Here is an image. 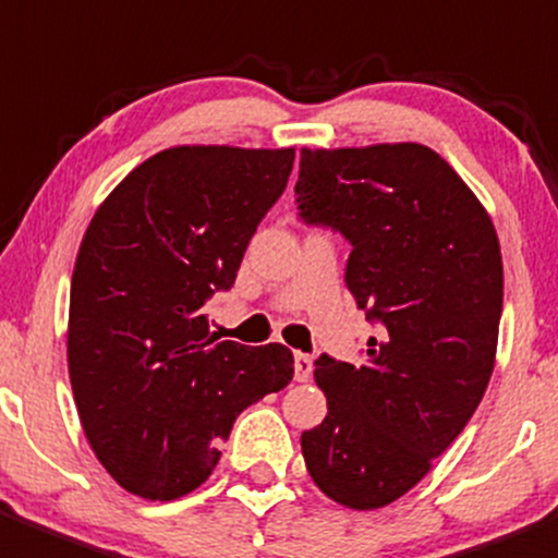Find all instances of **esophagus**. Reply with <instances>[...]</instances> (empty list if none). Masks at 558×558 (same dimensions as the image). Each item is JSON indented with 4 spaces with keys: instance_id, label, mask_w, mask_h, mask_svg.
I'll list each match as a JSON object with an SVG mask.
<instances>
[{
    "instance_id": "1",
    "label": "esophagus",
    "mask_w": 558,
    "mask_h": 558,
    "mask_svg": "<svg viewBox=\"0 0 558 558\" xmlns=\"http://www.w3.org/2000/svg\"><path fill=\"white\" fill-rule=\"evenodd\" d=\"M313 373V360L307 354H302V351H296L294 354V378L296 381H307Z\"/></svg>"
}]
</instances>
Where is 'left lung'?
Segmentation results:
<instances>
[{"label": "left lung", "mask_w": 558, "mask_h": 558, "mask_svg": "<svg viewBox=\"0 0 558 558\" xmlns=\"http://www.w3.org/2000/svg\"><path fill=\"white\" fill-rule=\"evenodd\" d=\"M305 223L351 242L345 286L378 324L360 367L316 360L327 416L302 434L313 483L349 510L409 494L458 439L496 365L505 267L494 220L425 144L302 149Z\"/></svg>", "instance_id": "left-lung-1"}]
</instances>
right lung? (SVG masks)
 <instances>
[{
  "instance_id": "obj_1",
  "label": "right lung",
  "mask_w": 558,
  "mask_h": 558,
  "mask_svg": "<svg viewBox=\"0 0 558 558\" xmlns=\"http://www.w3.org/2000/svg\"><path fill=\"white\" fill-rule=\"evenodd\" d=\"M291 166L294 147L163 149L86 226L68 371L92 452L130 494L171 501L196 490L240 411L294 376L286 345L220 340L204 316V302L234 283Z\"/></svg>"
}]
</instances>
